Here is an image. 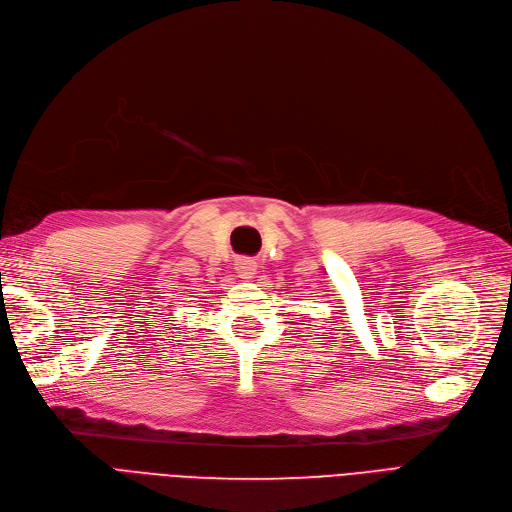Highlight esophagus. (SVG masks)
<instances>
[{
  "label": "esophagus",
  "instance_id": "obj_1",
  "mask_svg": "<svg viewBox=\"0 0 512 512\" xmlns=\"http://www.w3.org/2000/svg\"><path fill=\"white\" fill-rule=\"evenodd\" d=\"M235 271H237V275H239L241 279L250 281V279H254V277H256L258 267H256V262H254V260H250V258H239V260H237V264H235Z\"/></svg>",
  "mask_w": 512,
  "mask_h": 512
}]
</instances>
